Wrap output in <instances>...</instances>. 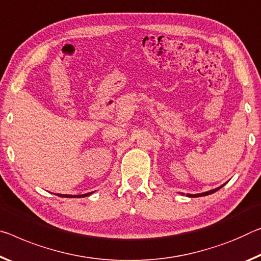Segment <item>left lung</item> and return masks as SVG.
<instances>
[{
    "label": "left lung",
    "mask_w": 261,
    "mask_h": 261,
    "mask_svg": "<svg viewBox=\"0 0 261 261\" xmlns=\"http://www.w3.org/2000/svg\"><path fill=\"white\" fill-rule=\"evenodd\" d=\"M224 186V185H223ZM222 187V186H221ZM221 187H218V188H215V189H213V190H209V192H205V193H201V194H187V196H189V197H198V196H205V195H210V194H213V193H215V192H217L218 189H220Z\"/></svg>",
    "instance_id": "8db88e82"
}]
</instances>
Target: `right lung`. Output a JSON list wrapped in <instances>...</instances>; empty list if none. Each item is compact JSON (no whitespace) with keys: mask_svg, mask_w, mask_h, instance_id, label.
I'll return each mask as SVG.
<instances>
[{"mask_svg":"<svg viewBox=\"0 0 261 261\" xmlns=\"http://www.w3.org/2000/svg\"><path fill=\"white\" fill-rule=\"evenodd\" d=\"M92 193H93V192H92ZM92 193L82 194V195H64V194H57V195L60 196V197H86V196H89Z\"/></svg>","mask_w":261,"mask_h":261,"instance_id":"right-lung-1","label":"right lung"}]
</instances>
